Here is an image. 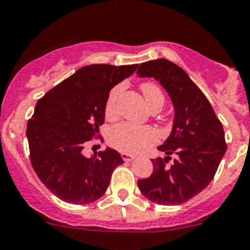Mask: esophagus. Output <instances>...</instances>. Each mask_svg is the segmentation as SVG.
I'll use <instances>...</instances> for the list:
<instances>
[{
    "label": "esophagus",
    "instance_id": "34e87169",
    "mask_svg": "<svg viewBox=\"0 0 250 250\" xmlns=\"http://www.w3.org/2000/svg\"><path fill=\"white\" fill-rule=\"evenodd\" d=\"M121 158L128 163V161L134 160V159H135V155H130V154H128V153H121Z\"/></svg>",
    "mask_w": 250,
    "mask_h": 250
}]
</instances>
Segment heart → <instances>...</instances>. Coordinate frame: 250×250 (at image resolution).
Here are the masks:
<instances>
[{
	"mask_svg": "<svg viewBox=\"0 0 250 250\" xmlns=\"http://www.w3.org/2000/svg\"><path fill=\"white\" fill-rule=\"evenodd\" d=\"M122 91V86L117 85L109 92L106 98L104 112L108 119L115 117L117 111V100ZM141 91L144 94L145 101L148 108H152L156 104H164V95L160 87L152 82H146L141 84ZM159 135L154 128L149 125H136L133 123L122 122L114 125L108 134V141L112 147L123 153H136L142 152L147 147L154 145L158 141Z\"/></svg>",
	"mask_w": 250,
	"mask_h": 250,
	"instance_id": "heart-1",
	"label": "heart"
}]
</instances>
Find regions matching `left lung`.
<instances>
[{"mask_svg":"<svg viewBox=\"0 0 250 250\" xmlns=\"http://www.w3.org/2000/svg\"><path fill=\"white\" fill-rule=\"evenodd\" d=\"M136 75L155 78L174 106L173 128L158 147L167 156L152 159L153 173L139 179L138 186L156 204H183L204 190L215 177L227 152L223 125L202 90L174 62L149 60L140 65ZM172 155L174 163L169 164Z\"/></svg>","mask_w":250,"mask_h":250,"instance_id":"8db88e82","label":"left lung"}]
</instances>
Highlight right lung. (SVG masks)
<instances>
[{
    "mask_svg": "<svg viewBox=\"0 0 250 250\" xmlns=\"http://www.w3.org/2000/svg\"><path fill=\"white\" fill-rule=\"evenodd\" d=\"M138 66H84L38 101L26 131L31 163L43 185L62 201L77 205L97 201L112 171L123 164L111 148L91 158L83 155V148L98 136L110 90Z\"/></svg>",
    "mask_w": 250,
    "mask_h": 250,
    "instance_id": "1",
    "label": "right lung"
}]
</instances>
